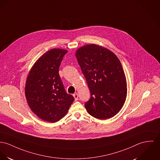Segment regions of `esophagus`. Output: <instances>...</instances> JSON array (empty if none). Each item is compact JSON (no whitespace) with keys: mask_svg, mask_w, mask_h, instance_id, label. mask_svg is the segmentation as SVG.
Here are the masks:
<instances>
[{"mask_svg":"<svg viewBox=\"0 0 160 160\" xmlns=\"http://www.w3.org/2000/svg\"><path fill=\"white\" fill-rule=\"evenodd\" d=\"M73 96H74V98H75V100H77L78 98V95L77 93H75L73 94Z\"/></svg>","mask_w":160,"mask_h":160,"instance_id":"esophagus-1","label":"esophagus"}]
</instances>
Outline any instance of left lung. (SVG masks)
<instances>
[{
  "label": "left lung",
  "mask_w": 160,
  "mask_h": 160,
  "mask_svg": "<svg viewBox=\"0 0 160 160\" xmlns=\"http://www.w3.org/2000/svg\"><path fill=\"white\" fill-rule=\"evenodd\" d=\"M75 56L91 92L85 105L88 112L102 120L114 116L122 108L127 93L119 58L110 50L94 44L79 48Z\"/></svg>",
  "instance_id": "left-lung-1"
}]
</instances>
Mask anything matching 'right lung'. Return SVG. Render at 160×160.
Wrapping results in <instances>:
<instances>
[{
  "instance_id": "obj_1",
  "label": "right lung",
  "mask_w": 160,
  "mask_h": 160,
  "mask_svg": "<svg viewBox=\"0 0 160 160\" xmlns=\"http://www.w3.org/2000/svg\"><path fill=\"white\" fill-rule=\"evenodd\" d=\"M68 50L52 49L40 57L28 74L25 94L31 110L41 119L55 122L68 112L74 101L67 94L59 75V68Z\"/></svg>"
}]
</instances>
